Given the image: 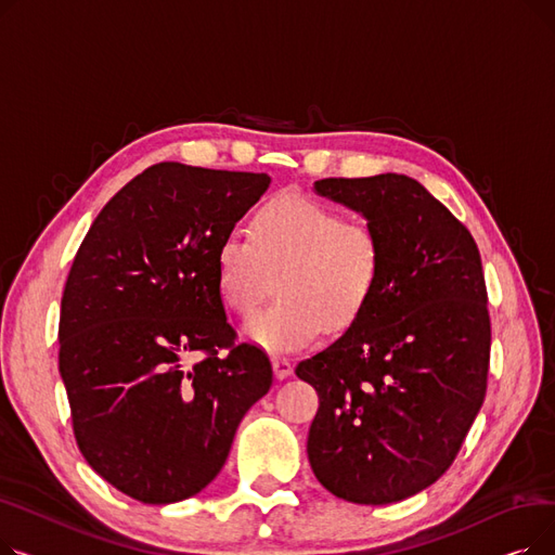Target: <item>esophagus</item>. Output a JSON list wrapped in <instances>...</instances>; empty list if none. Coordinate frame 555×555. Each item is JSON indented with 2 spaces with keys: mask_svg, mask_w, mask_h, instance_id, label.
<instances>
[{
  "mask_svg": "<svg viewBox=\"0 0 555 555\" xmlns=\"http://www.w3.org/2000/svg\"><path fill=\"white\" fill-rule=\"evenodd\" d=\"M272 369H274V375L279 377V380H285V377L293 375V362L285 360V358H274L272 360Z\"/></svg>",
  "mask_w": 555,
  "mask_h": 555,
  "instance_id": "34e87169",
  "label": "esophagus"
}]
</instances>
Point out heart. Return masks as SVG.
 <instances>
[{"label": "heart", "instance_id": "obj_1", "mask_svg": "<svg viewBox=\"0 0 555 555\" xmlns=\"http://www.w3.org/2000/svg\"><path fill=\"white\" fill-rule=\"evenodd\" d=\"M249 241L229 236L216 249V285L238 317L254 314L279 279L281 299L243 328L272 356L314 344L326 324L344 333L369 310L383 279V241L369 222L344 220L299 193L268 199L249 220Z\"/></svg>", "mask_w": 555, "mask_h": 555}]
</instances>
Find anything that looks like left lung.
<instances>
[{
    "instance_id": "8db88e82",
    "label": "left lung",
    "mask_w": 555,
    "mask_h": 555,
    "mask_svg": "<svg viewBox=\"0 0 555 555\" xmlns=\"http://www.w3.org/2000/svg\"><path fill=\"white\" fill-rule=\"evenodd\" d=\"M314 193L360 214L385 260L360 322L297 366L319 396L308 461L335 498L393 504L450 468L483 404L481 256L470 231L406 175L328 178Z\"/></svg>"
}]
</instances>
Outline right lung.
<instances>
[{"instance_id": "1", "label": "right lung", "mask_w": 555, "mask_h": 555, "mask_svg": "<svg viewBox=\"0 0 555 555\" xmlns=\"http://www.w3.org/2000/svg\"><path fill=\"white\" fill-rule=\"evenodd\" d=\"M270 182L266 172L155 164L105 204L74 258L57 360L76 443L137 502L162 506L207 488L272 387L268 356L233 344L214 266ZM195 350L208 358L189 367Z\"/></svg>"}]
</instances>
